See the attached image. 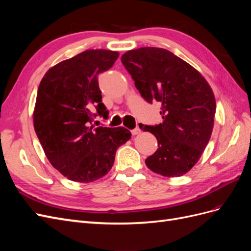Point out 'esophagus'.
<instances>
[{"instance_id": "esophagus-1", "label": "esophagus", "mask_w": 251, "mask_h": 251, "mask_svg": "<svg viewBox=\"0 0 251 251\" xmlns=\"http://www.w3.org/2000/svg\"><path fill=\"white\" fill-rule=\"evenodd\" d=\"M131 133H132V135L133 136H135V135H137V134H139L140 133V128L137 126V127H135V128H133V130L131 131Z\"/></svg>"}]
</instances>
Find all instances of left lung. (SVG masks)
Returning a JSON list of instances; mask_svg holds the SVG:
<instances>
[{"instance_id": "obj_1", "label": "left lung", "mask_w": 251, "mask_h": 251, "mask_svg": "<svg viewBox=\"0 0 251 251\" xmlns=\"http://www.w3.org/2000/svg\"><path fill=\"white\" fill-rule=\"evenodd\" d=\"M135 87L149 103H161L162 124H139L154 134L158 149L148 168L164 177H179L198 162L214 127L216 100L202 75L171 51L142 47L121 56Z\"/></svg>"}]
</instances>
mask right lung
<instances>
[{"label":"right lung","mask_w":251,"mask_h":251,"mask_svg":"<svg viewBox=\"0 0 251 251\" xmlns=\"http://www.w3.org/2000/svg\"><path fill=\"white\" fill-rule=\"evenodd\" d=\"M116 51L86 50L52 67L37 90L34 130L48 160L72 181L88 183L107 175L117 149L131 138L126 127L94 126L108 119L97 75L109 70Z\"/></svg>","instance_id":"right-lung-1"}]
</instances>
